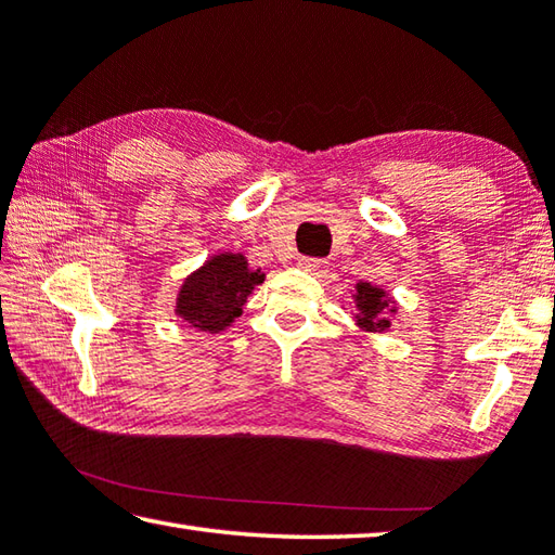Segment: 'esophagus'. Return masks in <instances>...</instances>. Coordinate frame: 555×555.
Here are the masks:
<instances>
[{
    "label": "esophagus",
    "instance_id": "obj_1",
    "mask_svg": "<svg viewBox=\"0 0 555 555\" xmlns=\"http://www.w3.org/2000/svg\"><path fill=\"white\" fill-rule=\"evenodd\" d=\"M298 264H300V269H306L312 276H324L330 271V264L318 257H300Z\"/></svg>",
    "mask_w": 555,
    "mask_h": 555
}]
</instances>
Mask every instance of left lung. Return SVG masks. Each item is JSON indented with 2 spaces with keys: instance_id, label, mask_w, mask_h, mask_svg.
<instances>
[{
  "instance_id": "left-lung-1",
  "label": "left lung",
  "mask_w": 555,
  "mask_h": 555,
  "mask_svg": "<svg viewBox=\"0 0 555 555\" xmlns=\"http://www.w3.org/2000/svg\"><path fill=\"white\" fill-rule=\"evenodd\" d=\"M353 300H356V310H358L356 322L363 332L383 334L392 327L389 314H397V302L385 288L367 284V281H361V284H356Z\"/></svg>"
}]
</instances>
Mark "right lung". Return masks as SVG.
<instances>
[{"label": "right lung", "mask_w": 555, "mask_h": 555, "mask_svg": "<svg viewBox=\"0 0 555 555\" xmlns=\"http://www.w3.org/2000/svg\"><path fill=\"white\" fill-rule=\"evenodd\" d=\"M264 281L243 253H216L182 281L176 314L190 327L219 334L243 314L247 296Z\"/></svg>", "instance_id": "add662e5"}]
</instances>
